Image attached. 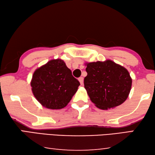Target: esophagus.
I'll return each instance as SVG.
<instances>
[{"instance_id":"esophagus-1","label":"esophagus","mask_w":155,"mask_h":155,"mask_svg":"<svg viewBox=\"0 0 155 155\" xmlns=\"http://www.w3.org/2000/svg\"><path fill=\"white\" fill-rule=\"evenodd\" d=\"M78 81H79L81 85H83V77H79L78 78Z\"/></svg>"}]
</instances>
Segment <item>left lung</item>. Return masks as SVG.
<instances>
[{
  "label": "left lung",
  "instance_id": "8db88e82",
  "mask_svg": "<svg viewBox=\"0 0 155 155\" xmlns=\"http://www.w3.org/2000/svg\"><path fill=\"white\" fill-rule=\"evenodd\" d=\"M84 85L91 102L102 110L114 108L127 100L132 80L127 70L111 60L86 64Z\"/></svg>",
  "mask_w": 155,
  "mask_h": 155
}]
</instances>
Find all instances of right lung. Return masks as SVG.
<instances>
[{
	"label": "right lung",
	"mask_w": 155,
	"mask_h": 155,
	"mask_svg": "<svg viewBox=\"0 0 155 155\" xmlns=\"http://www.w3.org/2000/svg\"><path fill=\"white\" fill-rule=\"evenodd\" d=\"M80 83L64 61L52 60L36 69L31 81L36 99L45 108L61 109L67 106Z\"/></svg>",
	"instance_id": "1"
}]
</instances>
